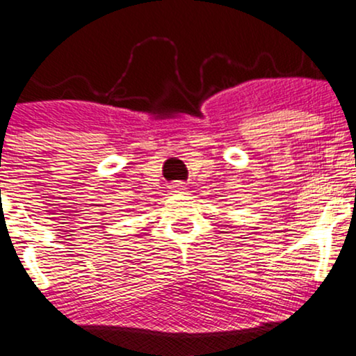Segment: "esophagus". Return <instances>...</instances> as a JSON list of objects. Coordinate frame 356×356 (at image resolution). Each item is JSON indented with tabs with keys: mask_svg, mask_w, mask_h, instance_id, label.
<instances>
[{
	"mask_svg": "<svg viewBox=\"0 0 356 356\" xmlns=\"http://www.w3.org/2000/svg\"><path fill=\"white\" fill-rule=\"evenodd\" d=\"M172 189H174L175 192H179V191H186V186H184L182 182H175L174 186H172Z\"/></svg>",
	"mask_w": 356,
	"mask_h": 356,
	"instance_id": "34e87169",
	"label": "esophagus"
}]
</instances>
